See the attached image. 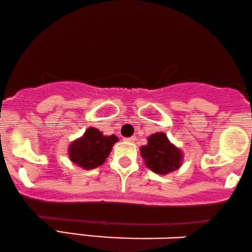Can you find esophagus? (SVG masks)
Here are the masks:
<instances>
[{
	"label": "esophagus",
	"instance_id": "esophagus-1",
	"mask_svg": "<svg viewBox=\"0 0 252 252\" xmlns=\"http://www.w3.org/2000/svg\"><path fill=\"white\" fill-rule=\"evenodd\" d=\"M135 139H137L135 137H131V138H125V140L128 141V143H134Z\"/></svg>",
	"mask_w": 252,
	"mask_h": 252
}]
</instances>
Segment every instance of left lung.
Listing matches in <instances>:
<instances>
[{
	"label": "left lung",
	"instance_id": "obj_1",
	"mask_svg": "<svg viewBox=\"0 0 252 252\" xmlns=\"http://www.w3.org/2000/svg\"><path fill=\"white\" fill-rule=\"evenodd\" d=\"M149 144L141 146V157L145 165L158 174H167L176 171L182 164V152L168 141L164 133L150 135Z\"/></svg>",
	"mask_w": 252,
	"mask_h": 252
}]
</instances>
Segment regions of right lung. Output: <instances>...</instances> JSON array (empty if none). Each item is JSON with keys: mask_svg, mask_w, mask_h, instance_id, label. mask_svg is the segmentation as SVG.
I'll return each instance as SVG.
<instances>
[{"mask_svg": "<svg viewBox=\"0 0 252 252\" xmlns=\"http://www.w3.org/2000/svg\"><path fill=\"white\" fill-rule=\"evenodd\" d=\"M118 141L115 135L105 137L97 128H88L84 137L69 146V158L74 164L91 170L105 162L113 145Z\"/></svg>", "mask_w": 252, "mask_h": 252, "instance_id": "obj_1", "label": "right lung"}]
</instances>
